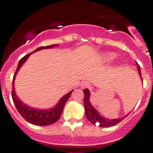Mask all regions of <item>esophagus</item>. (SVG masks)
I'll list each match as a JSON object with an SVG mask.
<instances>
[{"label": "esophagus", "mask_w": 153, "mask_h": 153, "mask_svg": "<svg viewBox=\"0 0 153 153\" xmlns=\"http://www.w3.org/2000/svg\"><path fill=\"white\" fill-rule=\"evenodd\" d=\"M89 85H90V84H89V82L87 81H83L80 83V88H88V87H89Z\"/></svg>", "instance_id": "esophagus-1"}]
</instances>
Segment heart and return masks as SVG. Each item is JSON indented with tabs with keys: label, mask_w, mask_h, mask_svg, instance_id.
Masks as SVG:
<instances>
[{
	"label": "heart",
	"mask_w": 153,
	"mask_h": 153,
	"mask_svg": "<svg viewBox=\"0 0 153 153\" xmlns=\"http://www.w3.org/2000/svg\"><path fill=\"white\" fill-rule=\"evenodd\" d=\"M115 58V54L114 53H107L104 55V59L106 61H111Z\"/></svg>",
	"instance_id": "heart-1"
}]
</instances>
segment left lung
Here are the masks:
<instances>
[{
    "mask_svg": "<svg viewBox=\"0 0 153 153\" xmlns=\"http://www.w3.org/2000/svg\"><path fill=\"white\" fill-rule=\"evenodd\" d=\"M136 65L137 67V70L139 71V73H140V75L141 76L140 66L139 65L138 63H137V62ZM83 92L84 94H85V96H84V107H85V116H86L88 120L90 121L93 124L96 125V123H99V127H111V126L116 125L117 124H118V123L120 122L121 121H122L125 117H127L128 114L122 117V118L117 119H108L102 117V116L99 114V112L95 109L92 105L91 104L90 101H89V99H90V92H89V91L88 89H84Z\"/></svg>",
    "mask_w": 153,
    "mask_h": 153,
    "instance_id": "obj_1",
    "label": "left lung"
}]
</instances>
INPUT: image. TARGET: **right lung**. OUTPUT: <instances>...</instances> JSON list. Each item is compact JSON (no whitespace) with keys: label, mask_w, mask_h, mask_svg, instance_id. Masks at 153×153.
<instances>
[{"label":"right lung","mask_w":153,"mask_h":153,"mask_svg":"<svg viewBox=\"0 0 153 153\" xmlns=\"http://www.w3.org/2000/svg\"><path fill=\"white\" fill-rule=\"evenodd\" d=\"M57 46H58V45H50V46L40 47L36 49V50H34V52H31V53L26 54V55H25L24 57H22V58L20 59V61H19L18 64V67H17L16 71L15 74L13 75V89H12L11 96L16 108H17L19 113L22 115L23 118L27 121V122L31 123V124H35V125L47 126L50 125V124L55 123L57 121H58L61 114H62V112L63 108H64L65 104L67 101H68V99L70 98V96H71L72 92H73V91H71V92L68 93V94L65 95L62 99L59 100V101L57 103V104L56 105L54 108H50V109L44 110L39 109V108H31V107H29L26 104H24V103L22 102L21 100L18 98V96L16 95V92L14 91L15 77L17 73H18V71H19V69L21 68V67H22V65L26 62V59H27L28 57L30 56L31 54H32L33 52H36V51L43 50V49L53 48V47Z\"/></svg>","instance_id":"right-lung-1"}]
</instances>
